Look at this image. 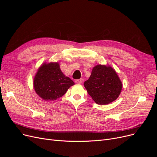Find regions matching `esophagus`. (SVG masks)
<instances>
[{"mask_svg":"<svg viewBox=\"0 0 157 157\" xmlns=\"http://www.w3.org/2000/svg\"><path fill=\"white\" fill-rule=\"evenodd\" d=\"M83 79H76L75 80V83H78V84H81V83H83Z\"/></svg>","mask_w":157,"mask_h":157,"instance_id":"34e87169","label":"esophagus"}]
</instances>
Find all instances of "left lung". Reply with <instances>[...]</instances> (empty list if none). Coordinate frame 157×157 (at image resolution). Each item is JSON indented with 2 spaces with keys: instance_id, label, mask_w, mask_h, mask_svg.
<instances>
[{
  "instance_id": "left-lung-1",
  "label": "left lung",
  "mask_w": 157,
  "mask_h": 157,
  "mask_svg": "<svg viewBox=\"0 0 157 157\" xmlns=\"http://www.w3.org/2000/svg\"><path fill=\"white\" fill-rule=\"evenodd\" d=\"M88 94L98 104L105 105L115 101L120 95L122 83L117 72L109 66L98 65L91 76L85 81Z\"/></svg>"
}]
</instances>
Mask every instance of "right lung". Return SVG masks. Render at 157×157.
<instances>
[{"label":"right lung","instance_id":"1","mask_svg":"<svg viewBox=\"0 0 157 157\" xmlns=\"http://www.w3.org/2000/svg\"><path fill=\"white\" fill-rule=\"evenodd\" d=\"M74 85V81L62 73L58 63L41 65L34 80L36 92L45 101H54L61 97Z\"/></svg>","mask_w":157,"mask_h":157}]
</instances>
